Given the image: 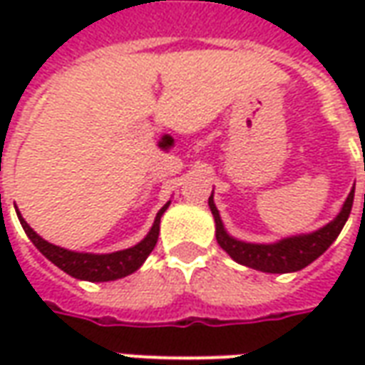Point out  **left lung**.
<instances>
[{"instance_id": "8db88e82", "label": "left lung", "mask_w": 365, "mask_h": 365, "mask_svg": "<svg viewBox=\"0 0 365 365\" xmlns=\"http://www.w3.org/2000/svg\"><path fill=\"white\" fill-rule=\"evenodd\" d=\"M365 170V164H364ZM354 203V190L346 199L342 211L338 213L334 221H330L327 227H322L317 232L311 235H301V237L285 238L275 245H248V242H240L235 240L232 237L227 235V230L222 229L221 217L219 211L213 203V195L209 197V207L215 217V225H217V242L225 252L229 254L230 258L242 266H248L252 269H260V272H268V274H287V272H297L309 266L311 262L317 260L327 248H329L340 230L344 227V222L350 217Z\"/></svg>"}]
</instances>
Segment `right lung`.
<instances>
[{
    "mask_svg": "<svg viewBox=\"0 0 365 365\" xmlns=\"http://www.w3.org/2000/svg\"><path fill=\"white\" fill-rule=\"evenodd\" d=\"M168 205L170 203H166V205L160 209L158 215H156V221L152 225L150 232L146 235L143 242H138L133 248H127V250H120V252L113 254H82L72 252V250H64V248L51 245V242H46V240L38 237L35 230L31 229L27 222H25V219L21 217L19 211H17V217H19L23 230L33 240V245L54 266L64 269L68 275H72L76 279H86V282H113V279H119V277H125V275L136 272V269L143 266V262L148 258V254L154 250L160 235V217L166 211Z\"/></svg>",
    "mask_w": 365,
    "mask_h": 365,
    "instance_id": "1",
    "label": "right lung"
}]
</instances>
